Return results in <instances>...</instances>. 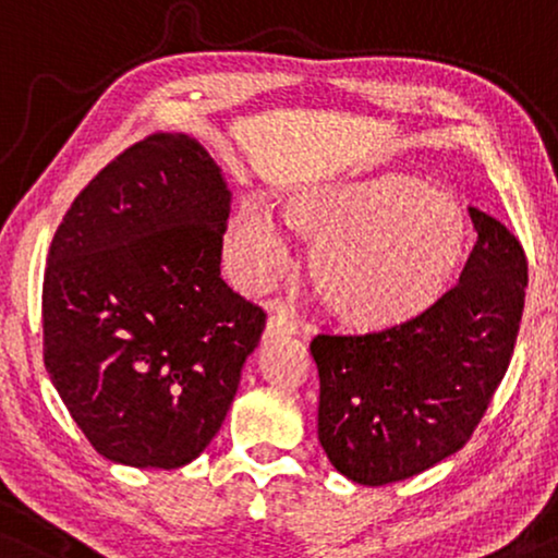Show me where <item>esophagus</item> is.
I'll return each mask as SVG.
<instances>
[{
	"mask_svg": "<svg viewBox=\"0 0 558 558\" xmlns=\"http://www.w3.org/2000/svg\"><path fill=\"white\" fill-rule=\"evenodd\" d=\"M295 331H299V322L288 314L270 316L265 324V337H286V333H295Z\"/></svg>",
	"mask_w": 558,
	"mask_h": 558,
	"instance_id": "1",
	"label": "esophagus"
}]
</instances>
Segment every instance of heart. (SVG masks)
Masks as SVG:
<instances>
[{
	"instance_id": "obj_1",
	"label": "heart",
	"mask_w": 558,
	"mask_h": 558,
	"mask_svg": "<svg viewBox=\"0 0 558 558\" xmlns=\"http://www.w3.org/2000/svg\"><path fill=\"white\" fill-rule=\"evenodd\" d=\"M283 217L308 236V278L326 308L360 331L413 322L447 293L466 244V217L447 191L408 173H383L299 191ZM236 286L259 291L291 263L270 209L236 206L225 232Z\"/></svg>"
}]
</instances>
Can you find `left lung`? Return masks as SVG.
Here are the masks:
<instances>
[{"instance_id":"1","label":"left lung","mask_w":558,"mask_h":558,"mask_svg":"<svg viewBox=\"0 0 558 558\" xmlns=\"http://www.w3.org/2000/svg\"><path fill=\"white\" fill-rule=\"evenodd\" d=\"M477 229L459 283L413 322L373 333H318V441L360 485L426 472L464 447L508 373L529 259L508 227L470 209Z\"/></svg>"}]
</instances>
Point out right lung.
Instances as JSON below:
<instances>
[{
	"instance_id": "1",
	"label": "right lung",
	"mask_w": 558,
	"mask_h": 558,
	"mask_svg": "<svg viewBox=\"0 0 558 558\" xmlns=\"http://www.w3.org/2000/svg\"><path fill=\"white\" fill-rule=\"evenodd\" d=\"M229 202L198 140L155 132L99 170L56 229L43 356L111 462L178 470L232 405L265 311L221 280Z\"/></svg>"
}]
</instances>
